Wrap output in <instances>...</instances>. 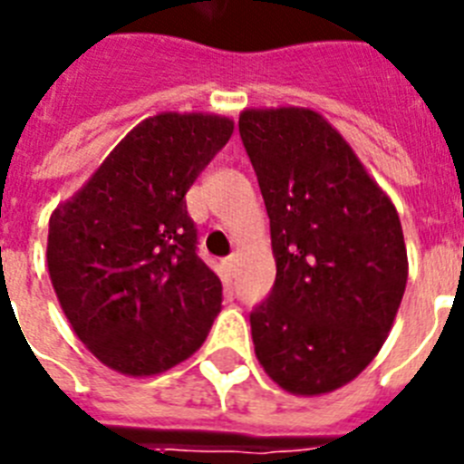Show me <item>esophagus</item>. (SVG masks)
<instances>
[{
	"label": "esophagus",
	"instance_id": "obj_1",
	"mask_svg": "<svg viewBox=\"0 0 464 464\" xmlns=\"http://www.w3.org/2000/svg\"><path fill=\"white\" fill-rule=\"evenodd\" d=\"M223 265H225V269H227L229 276H235V272H237V257H235V256H229L227 260L223 262Z\"/></svg>",
	"mask_w": 464,
	"mask_h": 464
}]
</instances>
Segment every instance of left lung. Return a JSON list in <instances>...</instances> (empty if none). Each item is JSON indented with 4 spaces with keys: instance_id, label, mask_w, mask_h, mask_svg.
<instances>
[{
    "instance_id": "8db88e82",
    "label": "left lung",
    "mask_w": 464,
    "mask_h": 464,
    "mask_svg": "<svg viewBox=\"0 0 464 464\" xmlns=\"http://www.w3.org/2000/svg\"><path fill=\"white\" fill-rule=\"evenodd\" d=\"M239 134L276 260L251 314L257 362L285 392L325 395L376 358L395 323L409 276L400 216L318 111L244 109Z\"/></svg>"
}]
</instances>
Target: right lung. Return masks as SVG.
Segmentation results:
<instances>
[{"label": "right lung", "instance_id": "add662e5", "mask_svg": "<svg viewBox=\"0 0 464 464\" xmlns=\"http://www.w3.org/2000/svg\"><path fill=\"white\" fill-rule=\"evenodd\" d=\"M218 113L162 111L139 122L48 220L57 302L90 353L118 374L155 376L190 358L223 302L195 253L186 192L232 137Z\"/></svg>", "mask_w": 464, "mask_h": 464}]
</instances>
